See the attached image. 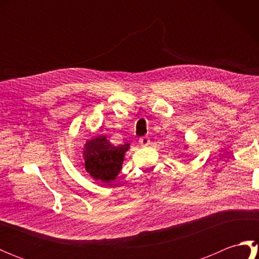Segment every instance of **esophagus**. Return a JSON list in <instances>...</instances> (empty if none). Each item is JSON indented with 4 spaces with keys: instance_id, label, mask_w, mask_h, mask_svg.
Instances as JSON below:
<instances>
[{
    "instance_id": "34e87169",
    "label": "esophagus",
    "mask_w": 259,
    "mask_h": 259,
    "mask_svg": "<svg viewBox=\"0 0 259 259\" xmlns=\"http://www.w3.org/2000/svg\"><path fill=\"white\" fill-rule=\"evenodd\" d=\"M149 142H150V140H149V138H148V137H142V138L139 139V144H140L141 147L148 146V145H149Z\"/></svg>"
}]
</instances>
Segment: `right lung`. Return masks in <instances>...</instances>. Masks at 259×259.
Instances as JSON below:
<instances>
[{
  "instance_id": "1",
  "label": "right lung",
  "mask_w": 259,
  "mask_h": 259,
  "mask_svg": "<svg viewBox=\"0 0 259 259\" xmlns=\"http://www.w3.org/2000/svg\"><path fill=\"white\" fill-rule=\"evenodd\" d=\"M130 144L114 146L106 136H97L88 140L83 149V166L91 177L104 184L117 178Z\"/></svg>"
}]
</instances>
